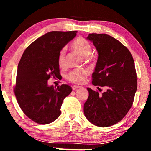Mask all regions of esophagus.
Instances as JSON below:
<instances>
[{
    "mask_svg": "<svg viewBox=\"0 0 151 151\" xmlns=\"http://www.w3.org/2000/svg\"><path fill=\"white\" fill-rule=\"evenodd\" d=\"M79 88H81V86H78V85H74V86H72V88H73V91H75V90H76V89H78Z\"/></svg>",
    "mask_w": 151,
    "mask_h": 151,
    "instance_id": "obj_1",
    "label": "esophagus"
}]
</instances>
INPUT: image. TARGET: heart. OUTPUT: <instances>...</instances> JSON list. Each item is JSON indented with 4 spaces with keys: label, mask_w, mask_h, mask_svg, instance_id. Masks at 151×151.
<instances>
[{
    "label": "heart",
    "mask_w": 151,
    "mask_h": 151,
    "mask_svg": "<svg viewBox=\"0 0 151 151\" xmlns=\"http://www.w3.org/2000/svg\"><path fill=\"white\" fill-rule=\"evenodd\" d=\"M71 47L76 52L79 53L82 57L86 58L91 54L92 47L87 40L83 37H78L71 44ZM66 52L65 49L60 51L58 55V64L60 67H64L66 65ZM88 71L85 69H74L66 75V78L71 83L82 84L85 81Z\"/></svg>",
    "instance_id": "b5f03b06"
}]
</instances>
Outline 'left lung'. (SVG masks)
<instances>
[{
    "label": "left lung",
    "instance_id": "1",
    "mask_svg": "<svg viewBox=\"0 0 151 151\" xmlns=\"http://www.w3.org/2000/svg\"><path fill=\"white\" fill-rule=\"evenodd\" d=\"M86 39L93 42L99 54L92 83L107 90L99 94L87 88L84 113L92 124L110 127L121 121L133 103L137 89L134 60L129 49L111 36L93 33Z\"/></svg>",
    "mask_w": 151,
    "mask_h": 151
}]
</instances>
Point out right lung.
<instances>
[{
  "label": "right lung",
  "instance_id": "obj_1",
  "mask_svg": "<svg viewBox=\"0 0 151 151\" xmlns=\"http://www.w3.org/2000/svg\"><path fill=\"white\" fill-rule=\"evenodd\" d=\"M76 31H51L32 42L18 65L14 93L20 109L37 123L47 124L60 115L64 99L71 92L69 85L48 86L50 76L60 75L58 55L76 37Z\"/></svg>",
  "mask_w": 151,
  "mask_h": 151
}]
</instances>
